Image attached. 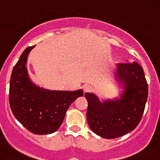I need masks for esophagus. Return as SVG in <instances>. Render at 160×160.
<instances>
[{"label": "esophagus", "instance_id": "obj_1", "mask_svg": "<svg viewBox=\"0 0 160 160\" xmlns=\"http://www.w3.org/2000/svg\"><path fill=\"white\" fill-rule=\"evenodd\" d=\"M83 89H84V92L85 93L90 92V91H91V90H92V86L90 85H84Z\"/></svg>", "mask_w": 160, "mask_h": 160}]
</instances>
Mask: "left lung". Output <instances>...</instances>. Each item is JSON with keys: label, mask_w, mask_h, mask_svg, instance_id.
<instances>
[{"label": "left lung", "mask_w": 160, "mask_h": 160, "mask_svg": "<svg viewBox=\"0 0 160 160\" xmlns=\"http://www.w3.org/2000/svg\"><path fill=\"white\" fill-rule=\"evenodd\" d=\"M114 78L123 89L119 98L100 100L85 93L87 121L95 134L115 139L134 130L141 120L148 98V84L143 68L136 62L117 64Z\"/></svg>", "instance_id": "1"}]
</instances>
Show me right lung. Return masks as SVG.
<instances>
[{
	"instance_id": "1",
	"label": "right lung",
	"mask_w": 160,
	"mask_h": 160,
	"mask_svg": "<svg viewBox=\"0 0 160 160\" xmlns=\"http://www.w3.org/2000/svg\"><path fill=\"white\" fill-rule=\"evenodd\" d=\"M34 47H27L14 66L9 102L14 116L29 131L36 134H52L61 125L69 106L82 96L83 90H51L32 82L26 63Z\"/></svg>"
}]
</instances>
